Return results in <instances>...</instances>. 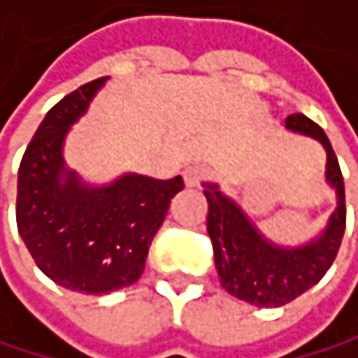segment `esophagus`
Instances as JSON below:
<instances>
[{
	"instance_id": "34e87169",
	"label": "esophagus",
	"mask_w": 358,
	"mask_h": 358,
	"mask_svg": "<svg viewBox=\"0 0 358 358\" xmlns=\"http://www.w3.org/2000/svg\"><path fill=\"white\" fill-rule=\"evenodd\" d=\"M182 178H185L187 187H198L206 178V169L200 167V164H189V167H185V171H182Z\"/></svg>"
}]
</instances>
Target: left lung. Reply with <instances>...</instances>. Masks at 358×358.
I'll return each mask as SVG.
<instances>
[{
    "mask_svg": "<svg viewBox=\"0 0 358 358\" xmlns=\"http://www.w3.org/2000/svg\"><path fill=\"white\" fill-rule=\"evenodd\" d=\"M286 129L319 141L328 156L326 182L337 191V209L317 240L295 248L277 246L264 238L217 185H204V196L209 202L206 231L213 244L220 282L229 295L259 308H277L313 288L332 266L345 231L343 176L326 131L303 114H290Z\"/></svg>",
    "mask_w": 358,
    "mask_h": 358,
    "instance_id": "1",
    "label": "left lung"
}]
</instances>
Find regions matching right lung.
Returning a JSON list of instances; mask_svg holds the SVG:
<instances>
[{"instance_id": "obj_1", "label": "right lung", "mask_w": 358, "mask_h": 358, "mask_svg": "<svg viewBox=\"0 0 358 358\" xmlns=\"http://www.w3.org/2000/svg\"><path fill=\"white\" fill-rule=\"evenodd\" d=\"M105 81L81 85L45 114L17 180V229L34 264L55 284L85 295L138 280L171 198L185 189L180 176L156 180L138 173L90 187L66 169L63 141Z\"/></svg>"}]
</instances>
